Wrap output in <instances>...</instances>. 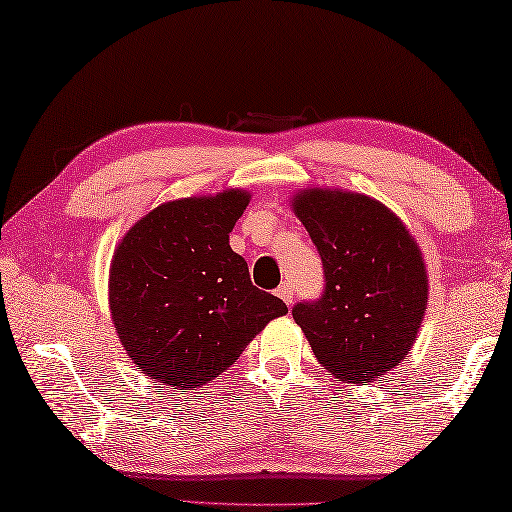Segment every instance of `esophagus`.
I'll list each match as a JSON object with an SVG mask.
<instances>
[{
  "label": "esophagus",
  "instance_id": "1",
  "mask_svg": "<svg viewBox=\"0 0 512 512\" xmlns=\"http://www.w3.org/2000/svg\"><path fill=\"white\" fill-rule=\"evenodd\" d=\"M277 295H280L286 304H293V286L288 282H284L280 288H277Z\"/></svg>",
  "mask_w": 512,
  "mask_h": 512
}]
</instances>
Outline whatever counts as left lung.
I'll use <instances>...</instances> for the list:
<instances>
[{
    "label": "left lung",
    "mask_w": 512,
    "mask_h": 512,
    "mask_svg": "<svg viewBox=\"0 0 512 512\" xmlns=\"http://www.w3.org/2000/svg\"><path fill=\"white\" fill-rule=\"evenodd\" d=\"M318 248L324 288L293 306V320L324 369L347 383H374L412 349L427 304L423 257L401 219L353 192L295 197Z\"/></svg>",
    "instance_id": "1"
}]
</instances>
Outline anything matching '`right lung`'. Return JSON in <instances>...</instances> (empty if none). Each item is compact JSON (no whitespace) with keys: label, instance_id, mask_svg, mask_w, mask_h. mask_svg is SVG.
Here are the masks:
<instances>
[{"label":"right lung","instance_id":"add662e5","mask_svg":"<svg viewBox=\"0 0 512 512\" xmlns=\"http://www.w3.org/2000/svg\"><path fill=\"white\" fill-rule=\"evenodd\" d=\"M241 190L163 203L127 232L111 262V320L129 358L159 383L217 378L286 304L250 282L228 235Z\"/></svg>","mask_w":512,"mask_h":512}]
</instances>
